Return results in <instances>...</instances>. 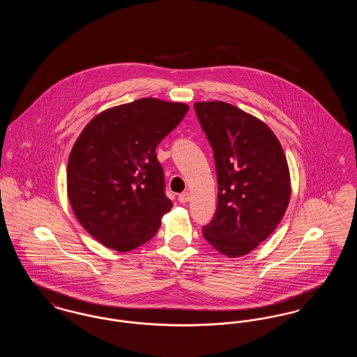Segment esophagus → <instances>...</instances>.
<instances>
[{
	"label": "esophagus",
	"instance_id": "1",
	"mask_svg": "<svg viewBox=\"0 0 357 357\" xmlns=\"http://www.w3.org/2000/svg\"><path fill=\"white\" fill-rule=\"evenodd\" d=\"M178 199H179V202H181V204H187V202L190 201V192H188V191L182 192V194L178 197Z\"/></svg>",
	"mask_w": 357,
	"mask_h": 357
}]
</instances>
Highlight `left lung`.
<instances>
[{
	"instance_id": "left-lung-1",
	"label": "left lung",
	"mask_w": 357,
	"mask_h": 357,
	"mask_svg": "<svg viewBox=\"0 0 357 357\" xmlns=\"http://www.w3.org/2000/svg\"><path fill=\"white\" fill-rule=\"evenodd\" d=\"M217 167L218 204L204 237L230 258L250 253L275 230L291 186L287 156L272 130L225 102L194 104Z\"/></svg>"
}]
</instances>
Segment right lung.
Returning a JSON list of instances; mask_svg holds the SVG:
<instances>
[{"instance_id":"add662e5","label":"right lung","mask_w":357,"mask_h":357,"mask_svg":"<svg viewBox=\"0 0 357 357\" xmlns=\"http://www.w3.org/2000/svg\"><path fill=\"white\" fill-rule=\"evenodd\" d=\"M185 102L143 98L98 114L69 153L67 191L85 230L120 253L156 234L172 202L156 146L182 121Z\"/></svg>"}]
</instances>
